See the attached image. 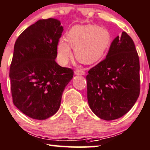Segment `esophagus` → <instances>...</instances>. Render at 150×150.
Returning <instances> with one entry per match:
<instances>
[{"mask_svg":"<svg viewBox=\"0 0 150 150\" xmlns=\"http://www.w3.org/2000/svg\"><path fill=\"white\" fill-rule=\"evenodd\" d=\"M75 74L77 75H84L85 72L84 70H81V69H77V70H75Z\"/></svg>","mask_w":150,"mask_h":150,"instance_id":"1","label":"esophagus"}]
</instances>
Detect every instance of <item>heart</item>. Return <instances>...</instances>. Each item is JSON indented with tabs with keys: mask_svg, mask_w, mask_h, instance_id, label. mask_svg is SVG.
I'll use <instances>...</instances> for the list:
<instances>
[{
	"mask_svg": "<svg viewBox=\"0 0 150 150\" xmlns=\"http://www.w3.org/2000/svg\"><path fill=\"white\" fill-rule=\"evenodd\" d=\"M112 35L108 30L95 25H77L57 44V56L60 63L65 65L74 50L77 60L85 65H91L101 60L111 46Z\"/></svg>",
	"mask_w": 150,
	"mask_h": 150,
	"instance_id": "b5f03b06",
	"label": "heart"
}]
</instances>
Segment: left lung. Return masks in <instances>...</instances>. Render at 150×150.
I'll list each match as a JSON object with an SVG mask.
<instances>
[{"instance_id": "obj_1", "label": "left lung", "mask_w": 150, "mask_h": 150, "mask_svg": "<svg viewBox=\"0 0 150 150\" xmlns=\"http://www.w3.org/2000/svg\"><path fill=\"white\" fill-rule=\"evenodd\" d=\"M90 109L100 119L113 120L130 110L139 95V60L125 32L112 42L106 58L86 76Z\"/></svg>"}]
</instances>
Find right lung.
I'll list each match as a JSON object with an SVG mask.
<instances>
[{"label":"right lung","instance_id":"obj_1","mask_svg":"<svg viewBox=\"0 0 150 150\" xmlns=\"http://www.w3.org/2000/svg\"><path fill=\"white\" fill-rule=\"evenodd\" d=\"M63 28L55 18L39 20L16 41L10 67L13 104L23 114L45 120L57 112L73 70L55 62Z\"/></svg>","mask_w":150,"mask_h":150}]
</instances>
